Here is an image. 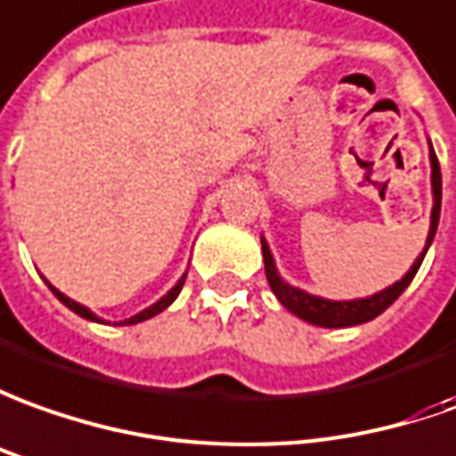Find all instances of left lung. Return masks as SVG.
Masks as SVG:
<instances>
[{
	"instance_id": "1",
	"label": "left lung",
	"mask_w": 456,
	"mask_h": 456,
	"mask_svg": "<svg viewBox=\"0 0 456 456\" xmlns=\"http://www.w3.org/2000/svg\"><path fill=\"white\" fill-rule=\"evenodd\" d=\"M429 166H432V216H429V233H427V243L422 248V253L417 256L412 263V268L402 275L400 281L392 282L390 288L379 290L375 295H367V297H354V300H328V297H320V295L307 293L300 290L290 282H285L278 273L275 258L270 253L268 240L260 235V246H263V263H265V278L270 282V290L275 293V297L281 300L282 307H288L293 315L300 320H305L310 325H318V328H353V325H362L370 322L378 315H382L387 307L404 293V288L412 282L417 275V270L425 260L427 250L435 240L439 225V208H442V174H439V161L437 153L432 149V141H429Z\"/></svg>"
}]
</instances>
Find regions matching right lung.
<instances>
[{"mask_svg": "<svg viewBox=\"0 0 456 456\" xmlns=\"http://www.w3.org/2000/svg\"><path fill=\"white\" fill-rule=\"evenodd\" d=\"M44 282L49 285V290H52V293H54L56 297H59V300H61V303H64V305L69 307V310H71V313H77L78 318L91 320V322H103V320L99 318L96 313H91L89 307L81 305V303H77V300H71V297H69V295L61 293V290H56L54 285H52V282L46 281V278H44ZM183 282H186V273H183V275L178 278V282H175V285H174V288H171V290H168V293L163 295L161 300H156L153 305H149V307H146V310H141V313H136L134 318L121 320L118 325H136V322H143V320H149V318H153V315H159V313H163V310H166V307L171 305V303H174L175 297H178V293H181V288H183Z\"/></svg>", "mask_w": 456, "mask_h": 456, "instance_id": "1", "label": "right lung"}]
</instances>
